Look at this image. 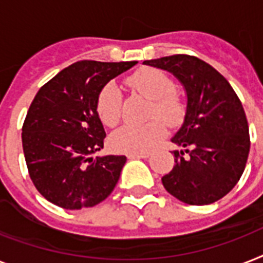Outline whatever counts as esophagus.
I'll list each match as a JSON object with an SVG mask.
<instances>
[{"instance_id":"34e87169","label":"esophagus","mask_w":263,"mask_h":263,"mask_svg":"<svg viewBox=\"0 0 263 263\" xmlns=\"http://www.w3.org/2000/svg\"><path fill=\"white\" fill-rule=\"evenodd\" d=\"M128 158H148V153H138V154H128Z\"/></svg>"}]
</instances>
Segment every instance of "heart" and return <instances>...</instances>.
Instances as JSON below:
<instances>
[{"label": "heart", "mask_w": 263, "mask_h": 263, "mask_svg": "<svg viewBox=\"0 0 263 263\" xmlns=\"http://www.w3.org/2000/svg\"><path fill=\"white\" fill-rule=\"evenodd\" d=\"M127 84L152 99L150 120L140 125H124L110 136L113 150L128 154L150 152L166 132L165 124L177 127L185 117V103L176 94L175 82L157 68H142L127 78ZM123 95L115 83H107L99 91L95 110L106 127H115L121 117Z\"/></svg>", "instance_id": "obj_1"}]
</instances>
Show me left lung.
Returning <instances> with one entry per match:
<instances>
[{"label": "left lung", "mask_w": 263, "mask_h": 263, "mask_svg": "<svg viewBox=\"0 0 263 263\" xmlns=\"http://www.w3.org/2000/svg\"><path fill=\"white\" fill-rule=\"evenodd\" d=\"M143 64L172 72L187 92L184 123L172 142L175 166L165 190L184 203L202 206L225 196L240 180L250 152L249 123L228 80L198 57L175 54Z\"/></svg>", "instance_id": "1"}]
</instances>
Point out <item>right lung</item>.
Listing matches in <instances>:
<instances>
[{"instance_id":"obj_1","label":"right lung","mask_w":263,"mask_h":263,"mask_svg":"<svg viewBox=\"0 0 263 263\" xmlns=\"http://www.w3.org/2000/svg\"><path fill=\"white\" fill-rule=\"evenodd\" d=\"M135 64L78 61L36 92L22 128L23 152L35 188L49 202L92 208L115 190L127 157H91L106 136L95 102L109 80Z\"/></svg>"}]
</instances>
